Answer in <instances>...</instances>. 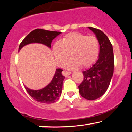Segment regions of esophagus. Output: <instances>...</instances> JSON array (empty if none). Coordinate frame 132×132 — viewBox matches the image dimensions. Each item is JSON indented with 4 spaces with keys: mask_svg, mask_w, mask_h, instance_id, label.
<instances>
[{
    "mask_svg": "<svg viewBox=\"0 0 132 132\" xmlns=\"http://www.w3.org/2000/svg\"><path fill=\"white\" fill-rule=\"evenodd\" d=\"M71 72H69V71H63V75L64 76H68L69 75H71Z\"/></svg>",
    "mask_w": 132,
    "mask_h": 132,
    "instance_id": "obj_1",
    "label": "esophagus"
}]
</instances>
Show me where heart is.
<instances>
[{"label":"heart","instance_id":"1","mask_svg":"<svg viewBox=\"0 0 132 132\" xmlns=\"http://www.w3.org/2000/svg\"><path fill=\"white\" fill-rule=\"evenodd\" d=\"M52 52L59 66H63L71 55L72 58L66 64L68 69H75L80 66L89 68L95 64L99 57V41L94 36H86L79 32L69 33L61 42L54 44Z\"/></svg>","mask_w":132,"mask_h":132}]
</instances>
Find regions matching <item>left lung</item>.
Listing matches in <instances>:
<instances>
[{
  "instance_id": "8db88e82",
  "label": "left lung",
  "mask_w": 132,
  "mask_h": 132,
  "mask_svg": "<svg viewBox=\"0 0 132 132\" xmlns=\"http://www.w3.org/2000/svg\"><path fill=\"white\" fill-rule=\"evenodd\" d=\"M88 28L99 41V55L96 63L82 72L84 80L78 87L82 97L92 101L102 96L109 86L113 74L114 56L112 45L105 33L97 28Z\"/></svg>"
}]
</instances>
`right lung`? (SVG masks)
I'll return each mask as SVG.
<instances>
[{
    "label": "right lung",
    "mask_w": 132,
    "mask_h": 132,
    "mask_svg": "<svg viewBox=\"0 0 132 132\" xmlns=\"http://www.w3.org/2000/svg\"><path fill=\"white\" fill-rule=\"evenodd\" d=\"M61 34L60 31H53L43 29H35L30 32L20 44L19 51L25 45L30 43H42L51 48L52 41ZM61 69H56L52 81L46 87L40 90H32L25 86V89L33 99L44 104L55 102L61 94L63 82L65 77L62 75Z\"/></svg>",
    "instance_id": "obj_1"
}]
</instances>
